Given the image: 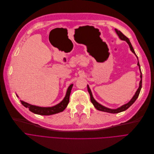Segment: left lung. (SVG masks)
I'll return each instance as SVG.
<instances>
[{
  "mask_svg": "<svg viewBox=\"0 0 154 154\" xmlns=\"http://www.w3.org/2000/svg\"><path fill=\"white\" fill-rule=\"evenodd\" d=\"M115 31L116 32V34H118V35L119 36V38L121 40H123V41H125L128 44V45L130 46V50L131 51V52H133L135 55V53L134 51V49L132 47V46H131V43L130 42V40L128 39V38H127L126 36L124 35L122 32H120V31H118L116 29H115ZM136 56L137 57V56L136 55ZM138 58V57H137ZM138 66H139V69H140V78H141V80L140 82V85H139V87L138 88L137 90V91H136L135 94L134 96L133 97L132 99H131L128 103L124 105L123 106H122L121 107L117 108V109H109V108H108L106 107H105L103 106H102L101 105L99 104L97 101H96V100H95L93 97V95H92V93H91V90L90 89V88L88 86V85L87 88H88V91L89 93H90V100H91V103H93V105H94V106L95 107V108H97L98 110H100V111H102V112H108V113H120V112H123L126 110V109H127L131 105H132L134 102L135 101V100L137 99V98L139 96V94H140V90H141V88H142V72H141V69H140V64H139V63H138H138H137Z\"/></svg>",
  "mask_w": 154,
  "mask_h": 154,
  "instance_id": "1",
  "label": "left lung"
}]
</instances>
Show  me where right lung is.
I'll use <instances>...</instances> for the list:
<instances>
[{
	"label": "right lung",
	"mask_w": 154,
	"mask_h": 154,
	"mask_svg": "<svg viewBox=\"0 0 154 154\" xmlns=\"http://www.w3.org/2000/svg\"><path fill=\"white\" fill-rule=\"evenodd\" d=\"M72 85H73L72 84L69 86L66 94V96L63 99V100L61 102H60L59 104H57L52 107H39L37 106L29 105V103H26V102H24V101H22V100H20V102L26 108H28L29 110L35 114L41 115H51L60 113L64 110V109L66 108V106L69 103V96H70V93H71ZM17 97H18L17 95Z\"/></svg>",
	"instance_id": "right-lung-1"
}]
</instances>
